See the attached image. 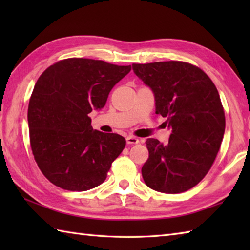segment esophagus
<instances>
[{
	"label": "esophagus",
	"mask_w": 250,
	"mask_h": 250,
	"mask_svg": "<svg viewBox=\"0 0 250 250\" xmlns=\"http://www.w3.org/2000/svg\"><path fill=\"white\" fill-rule=\"evenodd\" d=\"M140 141H139V139H136L135 136H128L126 137V144L128 145H133V144H137V143H139Z\"/></svg>",
	"instance_id": "34e87169"
}]
</instances>
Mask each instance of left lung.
<instances>
[{
  "mask_svg": "<svg viewBox=\"0 0 250 250\" xmlns=\"http://www.w3.org/2000/svg\"><path fill=\"white\" fill-rule=\"evenodd\" d=\"M155 94L156 114L172 128L167 145L148 139L149 157L142 167L148 187L185 192L208 173L226 128L224 106L214 83L200 67L183 61L132 64Z\"/></svg>",
  "mask_w": 250,
  "mask_h": 250,
  "instance_id": "8db88e82",
  "label": "left lung"
}]
</instances>
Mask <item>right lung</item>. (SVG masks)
<instances>
[{"label":"right lung","instance_id":"obj_1","mask_svg":"<svg viewBox=\"0 0 250 250\" xmlns=\"http://www.w3.org/2000/svg\"><path fill=\"white\" fill-rule=\"evenodd\" d=\"M130 71L131 65L70 58L50 65L37 79L28 108L30 144L51 184L86 191L106 179L125 140L93 130L89 114L104 107L110 90Z\"/></svg>","mask_w":250,"mask_h":250}]
</instances>
